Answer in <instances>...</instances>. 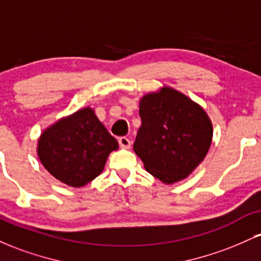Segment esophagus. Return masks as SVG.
<instances>
[{"label": "esophagus", "mask_w": 261, "mask_h": 261, "mask_svg": "<svg viewBox=\"0 0 261 261\" xmlns=\"http://www.w3.org/2000/svg\"><path fill=\"white\" fill-rule=\"evenodd\" d=\"M119 145H120L121 148H130L131 147V141L127 137L122 136L119 139Z\"/></svg>", "instance_id": "obj_1"}]
</instances>
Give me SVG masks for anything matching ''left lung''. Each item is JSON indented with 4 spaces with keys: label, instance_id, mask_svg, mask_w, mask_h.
<instances>
[{
    "label": "left lung",
    "instance_id": "8db88e82",
    "mask_svg": "<svg viewBox=\"0 0 261 261\" xmlns=\"http://www.w3.org/2000/svg\"><path fill=\"white\" fill-rule=\"evenodd\" d=\"M142 125L134 151L148 173L166 184L190 174L207 154L212 124L199 104L164 87L140 100Z\"/></svg>",
    "mask_w": 261,
    "mask_h": 261
}]
</instances>
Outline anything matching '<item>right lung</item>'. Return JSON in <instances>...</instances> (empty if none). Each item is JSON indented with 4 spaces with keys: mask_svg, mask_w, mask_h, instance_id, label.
Here are the masks:
<instances>
[{
    "mask_svg": "<svg viewBox=\"0 0 261 261\" xmlns=\"http://www.w3.org/2000/svg\"><path fill=\"white\" fill-rule=\"evenodd\" d=\"M119 148L91 108L61 119L41 134L38 155L45 169L66 185L85 187L104 169L108 155Z\"/></svg>",
    "mask_w": 261,
    "mask_h": 261,
    "instance_id": "add662e5",
    "label": "right lung"
}]
</instances>
